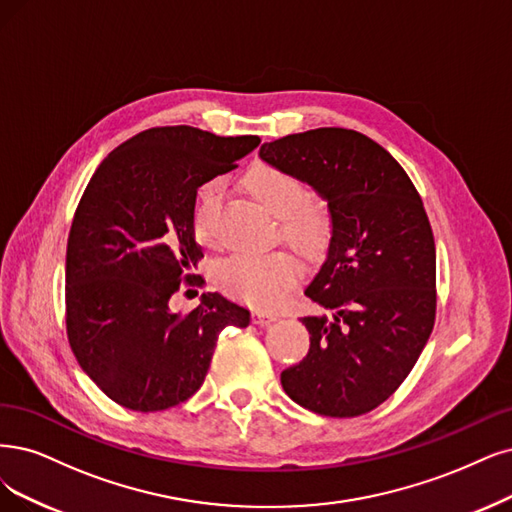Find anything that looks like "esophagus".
I'll return each instance as SVG.
<instances>
[{
  "label": "esophagus",
  "instance_id": "obj_1",
  "mask_svg": "<svg viewBox=\"0 0 512 512\" xmlns=\"http://www.w3.org/2000/svg\"><path fill=\"white\" fill-rule=\"evenodd\" d=\"M278 316L272 314V312H263V310H255L253 312V323L259 325V327H268L270 323H274Z\"/></svg>",
  "mask_w": 512,
  "mask_h": 512
}]
</instances>
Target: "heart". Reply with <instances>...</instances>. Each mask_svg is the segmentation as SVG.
Listing matches in <instances>:
<instances>
[{"label": "heart", "mask_w": 512, "mask_h": 512, "mask_svg": "<svg viewBox=\"0 0 512 512\" xmlns=\"http://www.w3.org/2000/svg\"><path fill=\"white\" fill-rule=\"evenodd\" d=\"M242 185L266 211L280 219V236L299 253L320 255L331 240L333 223L323 204L308 198L299 177L272 164H255ZM219 204V185L206 183L198 192L194 211V236L202 246L215 244L213 217ZM299 263L289 253L234 255L217 272L219 287L238 301L255 308H278L295 285Z\"/></svg>", "instance_id": "1"}]
</instances>
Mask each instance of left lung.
Returning a JSON list of instances; mask_svg holds the SVG:
<instances>
[{"instance_id": "8db88e82", "label": "left lung", "mask_w": 512, "mask_h": 512, "mask_svg": "<svg viewBox=\"0 0 512 512\" xmlns=\"http://www.w3.org/2000/svg\"><path fill=\"white\" fill-rule=\"evenodd\" d=\"M259 158L327 202V257L306 289L308 356L280 373L291 399L318 415L354 418L403 384L437 312V251L418 189L388 151L348 128L263 143Z\"/></svg>"}]
</instances>
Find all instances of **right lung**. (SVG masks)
I'll return each instance as SVG.
<instances>
[{"mask_svg": "<svg viewBox=\"0 0 512 512\" xmlns=\"http://www.w3.org/2000/svg\"><path fill=\"white\" fill-rule=\"evenodd\" d=\"M259 141L149 128L94 170L67 240V335L84 373L118 405L147 413L187 401L204 382L219 333L249 327L251 312L219 293H204L187 314L170 310V297L202 259L198 187Z\"/></svg>", "mask_w": 512, "mask_h": 512, "instance_id": "1", "label": "right lung"}]
</instances>
